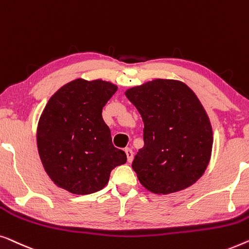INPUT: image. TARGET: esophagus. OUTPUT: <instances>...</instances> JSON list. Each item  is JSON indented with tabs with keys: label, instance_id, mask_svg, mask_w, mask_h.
<instances>
[{
	"label": "esophagus",
	"instance_id": "34e87169",
	"mask_svg": "<svg viewBox=\"0 0 249 249\" xmlns=\"http://www.w3.org/2000/svg\"><path fill=\"white\" fill-rule=\"evenodd\" d=\"M125 153H126V157H127V161L128 162H132L133 161V151L129 148L125 149Z\"/></svg>",
	"mask_w": 249,
	"mask_h": 249
}]
</instances>
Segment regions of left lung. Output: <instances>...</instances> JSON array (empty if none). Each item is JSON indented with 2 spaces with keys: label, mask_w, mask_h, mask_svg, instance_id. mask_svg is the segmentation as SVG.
<instances>
[{
  "label": "left lung",
  "mask_w": 249,
  "mask_h": 249,
  "mask_svg": "<svg viewBox=\"0 0 249 249\" xmlns=\"http://www.w3.org/2000/svg\"><path fill=\"white\" fill-rule=\"evenodd\" d=\"M125 96L144 123V145L132 163L142 186L167 195L196 183L211 159L213 133L194 91L179 80L155 79Z\"/></svg>",
  "instance_id": "8db88e82"
}]
</instances>
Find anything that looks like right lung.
<instances>
[{"mask_svg":"<svg viewBox=\"0 0 249 249\" xmlns=\"http://www.w3.org/2000/svg\"><path fill=\"white\" fill-rule=\"evenodd\" d=\"M117 86L75 79L50 98L37 126V148L48 177L59 188L86 195L106 186L110 171L126 162L111 143L103 108Z\"/></svg>","mask_w":249,"mask_h":249,"instance_id":"obj_1","label":"right lung"}]
</instances>
